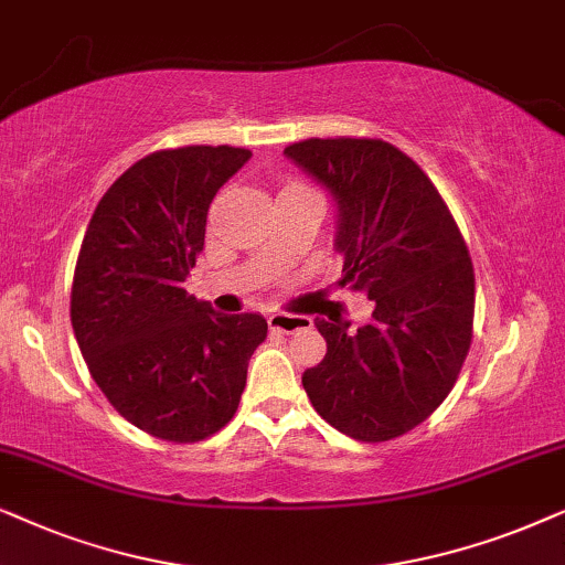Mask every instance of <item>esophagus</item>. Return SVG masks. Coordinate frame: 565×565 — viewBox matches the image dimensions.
<instances>
[{
    "label": "esophagus",
    "instance_id": "34e87169",
    "mask_svg": "<svg viewBox=\"0 0 565 565\" xmlns=\"http://www.w3.org/2000/svg\"><path fill=\"white\" fill-rule=\"evenodd\" d=\"M310 326H312V320L307 318V315H270L268 318V328L274 330V333H281V335H291V333H297V330H305Z\"/></svg>",
    "mask_w": 565,
    "mask_h": 565
}]
</instances>
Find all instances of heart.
<instances>
[{"instance_id":"1","label":"heart","mask_w":565,"mask_h":565,"mask_svg":"<svg viewBox=\"0 0 565 565\" xmlns=\"http://www.w3.org/2000/svg\"><path fill=\"white\" fill-rule=\"evenodd\" d=\"M284 195H312V191L302 183V180L284 178L281 183H278V199H284Z\"/></svg>"}]
</instances>
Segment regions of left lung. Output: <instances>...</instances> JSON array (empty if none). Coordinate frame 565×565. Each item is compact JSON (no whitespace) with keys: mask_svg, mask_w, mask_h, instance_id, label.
Listing matches in <instances>:
<instances>
[{"mask_svg":"<svg viewBox=\"0 0 565 565\" xmlns=\"http://www.w3.org/2000/svg\"><path fill=\"white\" fill-rule=\"evenodd\" d=\"M284 152L335 195L341 287L377 305L356 333L341 318H315L328 353L302 385L341 434L397 439L445 403L470 351L468 243L431 178L390 141L305 139Z\"/></svg>","mask_w":565,"mask_h":565,"instance_id":"obj_1","label":"left lung"}]
</instances>
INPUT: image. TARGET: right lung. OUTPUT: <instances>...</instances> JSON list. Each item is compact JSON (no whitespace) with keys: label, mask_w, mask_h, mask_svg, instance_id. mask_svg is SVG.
<instances>
[{"label":"right lung","mask_w":565,"mask_h":565,"mask_svg":"<svg viewBox=\"0 0 565 565\" xmlns=\"http://www.w3.org/2000/svg\"><path fill=\"white\" fill-rule=\"evenodd\" d=\"M250 149L191 145L141 157L113 183L82 239L72 328L113 408L141 431L195 445L237 413L260 315H220L185 291L214 195Z\"/></svg>","instance_id":"obj_1"}]
</instances>
